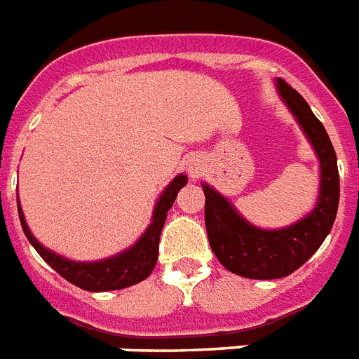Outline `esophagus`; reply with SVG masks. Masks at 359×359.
I'll use <instances>...</instances> for the list:
<instances>
[{"label": "esophagus", "mask_w": 359, "mask_h": 359, "mask_svg": "<svg viewBox=\"0 0 359 359\" xmlns=\"http://www.w3.org/2000/svg\"><path fill=\"white\" fill-rule=\"evenodd\" d=\"M188 171H189V175H191V177H198V175H201V165L197 164V162H191V164L188 165Z\"/></svg>", "instance_id": "34e87169"}]
</instances>
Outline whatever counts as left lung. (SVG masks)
Masks as SVG:
<instances>
[{
    "label": "left lung",
    "instance_id": "8db88e82",
    "mask_svg": "<svg viewBox=\"0 0 359 359\" xmlns=\"http://www.w3.org/2000/svg\"><path fill=\"white\" fill-rule=\"evenodd\" d=\"M276 86L314 147L321 182L314 210L281 230H263L250 224L228 198L203 182L206 197L204 221L213 254L226 270L248 279H279L305 264L332 230L339 204L338 162L323 123L316 118L305 98L283 78H277Z\"/></svg>",
    "mask_w": 359,
    "mask_h": 359
}]
</instances>
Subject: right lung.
I'll return each instance as SVG.
<instances>
[{
	"instance_id": "right-lung-1",
	"label": "right lung",
	"mask_w": 359,
	"mask_h": 359,
	"mask_svg": "<svg viewBox=\"0 0 359 359\" xmlns=\"http://www.w3.org/2000/svg\"><path fill=\"white\" fill-rule=\"evenodd\" d=\"M186 182H188L186 175H177L171 180L170 186L162 191L161 198L156 201L151 224L147 226L144 236L131 248L123 250V252L109 259L95 261V263L71 261V259L62 257V255L54 254L49 248L40 245L27 226L25 215L21 212L20 198H18V213H20L21 228L25 231L29 243L34 246V250L41 255L45 263L54 268L63 279H67L78 288L89 292L122 290V288L144 281L153 272L156 259H158V241H161V231L164 228L165 217H168L170 208L173 206L177 194L180 191V188H184Z\"/></svg>"
}]
</instances>
